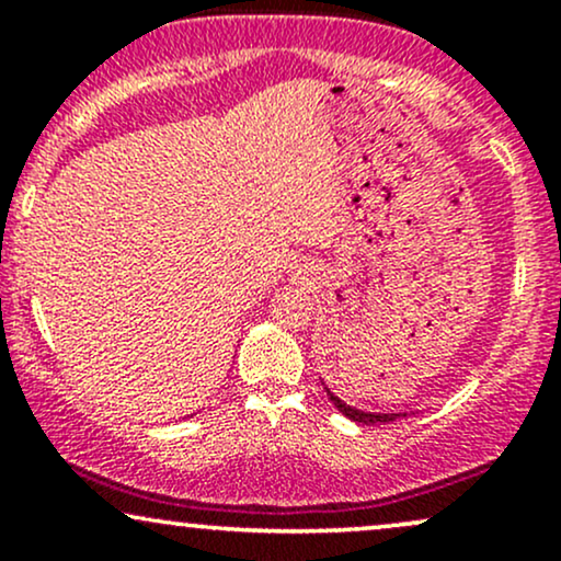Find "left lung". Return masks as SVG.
<instances>
[{"mask_svg":"<svg viewBox=\"0 0 561 561\" xmlns=\"http://www.w3.org/2000/svg\"><path fill=\"white\" fill-rule=\"evenodd\" d=\"M321 385H324V379H321ZM324 392L330 396L332 405L340 411V414H345L347 420H353L358 424H385V422H396V420H401V416H405V411H364V409H356V405L345 403L343 398L334 396V392L327 388V385H324Z\"/></svg>","mask_w":561,"mask_h":561,"instance_id":"left-lung-1","label":"left lung"}]
</instances>
